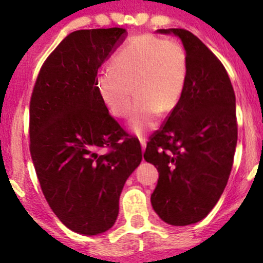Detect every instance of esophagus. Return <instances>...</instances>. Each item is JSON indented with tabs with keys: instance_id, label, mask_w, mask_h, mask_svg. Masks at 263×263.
Masks as SVG:
<instances>
[{
	"instance_id": "34e87169",
	"label": "esophagus",
	"mask_w": 263,
	"mask_h": 263,
	"mask_svg": "<svg viewBox=\"0 0 263 263\" xmlns=\"http://www.w3.org/2000/svg\"><path fill=\"white\" fill-rule=\"evenodd\" d=\"M139 140H140V144H141L142 150H145V148H146V139H145L144 136H141L139 137Z\"/></svg>"
}]
</instances>
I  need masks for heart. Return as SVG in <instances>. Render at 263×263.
<instances>
[{
	"label": "heart",
	"mask_w": 263,
	"mask_h": 263,
	"mask_svg": "<svg viewBox=\"0 0 263 263\" xmlns=\"http://www.w3.org/2000/svg\"><path fill=\"white\" fill-rule=\"evenodd\" d=\"M187 78V57L181 44L153 35H139L122 47L97 79L100 99L116 117L131 112L128 127L142 135L156 127L161 110L178 104ZM134 89H132V86Z\"/></svg>",
	"instance_id": "1"
}]
</instances>
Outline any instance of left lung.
<instances>
[{
	"label": "left lung",
	"mask_w": 263,
	"mask_h": 263,
	"mask_svg": "<svg viewBox=\"0 0 263 263\" xmlns=\"http://www.w3.org/2000/svg\"><path fill=\"white\" fill-rule=\"evenodd\" d=\"M156 33L181 39L187 78L144 159L159 172L153 209L166 224L184 227L208 216L229 179L238 140L235 94L224 66L197 36L184 29Z\"/></svg>",
	"instance_id": "8db88e82"
}]
</instances>
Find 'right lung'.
<instances>
[{
	"instance_id": "right-lung-1",
	"label": "right lung",
	"mask_w": 263,
	"mask_h": 263,
	"mask_svg": "<svg viewBox=\"0 0 263 263\" xmlns=\"http://www.w3.org/2000/svg\"><path fill=\"white\" fill-rule=\"evenodd\" d=\"M123 28L78 30L50 53L30 100V154L42 191L63 225L98 235L115 225L119 196L142 160L97 90L98 70L123 43ZM112 147L102 156V147Z\"/></svg>"
}]
</instances>
